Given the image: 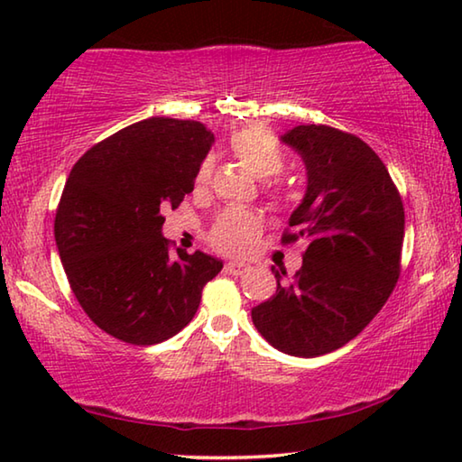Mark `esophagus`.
<instances>
[{
    "label": "esophagus",
    "mask_w": 462,
    "mask_h": 462,
    "mask_svg": "<svg viewBox=\"0 0 462 462\" xmlns=\"http://www.w3.org/2000/svg\"><path fill=\"white\" fill-rule=\"evenodd\" d=\"M226 273H230V275H245V273L248 271V264L240 263V261H230L226 263Z\"/></svg>",
    "instance_id": "1"
}]
</instances>
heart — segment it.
Instances as JSON below:
<instances>
[{
    "instance_id": "b5f03b06",
    "label": "heart",
    "mask_w": 462,
    "mask_h": 462,
    "mask_svg": "<svg viewBox=\"0 0 462 462\" xmlns=\"http://www.w3.org/2000/svg\"><path fill=\"white\" fill-rule=\"evenodd\" d=\"M230 151L234 156L245 165L250 173L259 179H269L281 173L285 165V156L281 152L277 140L273 138L271 132L263 126H246L234 132L230 138ZM212 161H203L195 177L198 187H206L212 177ZM261 230L259 216L250 209L232 208L226 209L217 217L212 228V245L224 253H242L246 250L250 242L254 240Z\"/></svg>"
}]
</instances>
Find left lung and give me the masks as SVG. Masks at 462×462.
Returning a JSON list of instances; mask_svg holds the SVG:
<instances>
[{
    "instance_id": "1",
    "label": "left lung",
    "mask_w": 462,
    "mask_h": 462,
    "mask_svg": "<svg viewBox=\"0 0 462 462\" xmlns=\"http://www.w3.org/2000/svg\"><path fill=\"white\" fill-rule=\"evenodd\" d=\"M281 140L308 177L283 242L308 248L291 281L271 267L277 291L253 308V322L281 353L311 358L353 340L385 306L400 277L405 217L389 171L361 138L310 124Z\"/></svg>"
}]
</instances>
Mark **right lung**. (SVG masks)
<instances>
[{
    "instance_id": "obj_1",
    "label": "right lung",
    "mask_w": 462,
    "mask_h": 462,
    "mask_svg": "<svg viewBox=\"0 0 462 462\" xmlns=\"http://www.w3.org/2000/svg\"><path fill=\"white\" fill-rule=\"evenodd\" d=\"M214 144L201 122L148 118L89 148L69 175L54 240L77 301L114 338L148 346L191 322L222 261L179 248L162 212L179 208Z\"/></svg>"
}]
</instances>
